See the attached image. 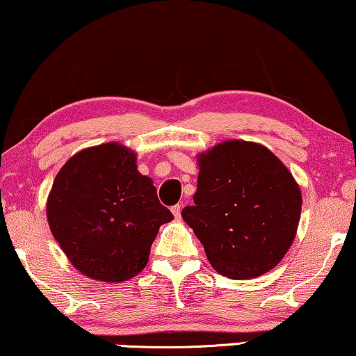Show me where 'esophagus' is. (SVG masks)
<instances>
[{
  "instance_id": "1",
  "label": "esophagus",
  "mask_w": 356,
  "mask_h": 356,
  "mask_svg": "<svg viewBox=\"0 0 356 356\" xmlns=\"http://www.w3.org/2000/svg\"><path fill=\"white\" fill-rule=\"evenodd\" d=\"M172 213H173V216H175V218H177V220H179V218H181V205H173V207H172Z\"/></svg>"
}]
</instances>
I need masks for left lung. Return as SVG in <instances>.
Listing matches in <instances>:
<instances>
[{
    "label": "left lung",
    "mask_w": 356,
    "mask_h": 356,
    "mask_svg": "<svg viewBox=\"0 0 356 356\" xmlns=\"http://www.w3.org/2000/svg\"><path fill=\"white\" fill-rule=\"evenodd\" d=\"M194 205L183 220L216 273L250 280L273 270L292 245L302 193L292 173L259 143L229 140L197 156Z\"/></svg>",
    "instance_id": "obj_1"
}]
</instances>
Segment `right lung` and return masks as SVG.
<instances>
[{
	"label": "right lung",
	"instance_id": "1",
	"mask_svg": "<svg viewBox=\"0 0 356 356\" xmlns=\"http://www.w3.org/2000/svg\"><path fill=\"white\" fill-rule=\"evenodd\" d=\"M54 239L81 275L131 280L146 266L159 228L173 220L136 152L120 143L81 149L56 175L46 200Z\"/></svg>",
	"mask_w": 356,
	"mask_h": 356
}]
</instances>
